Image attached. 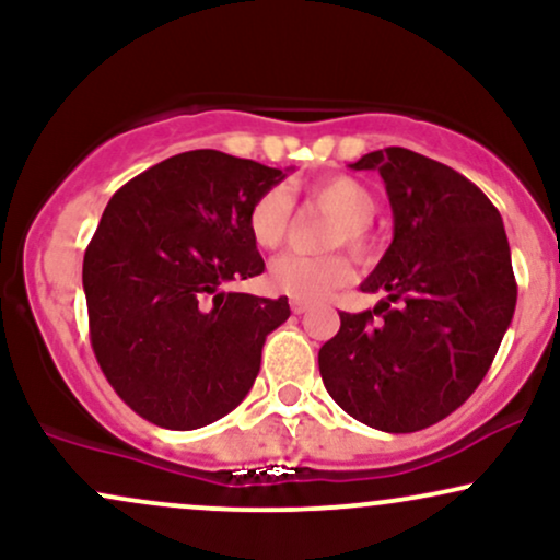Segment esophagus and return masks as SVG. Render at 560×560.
Returning a JSON list of instances; mask_svg holds the SVG:
<instances>
[{
	"label": "esophagus",
	"mask_w": 560,
	"mask_h": 560,
	"mask_svg": "<svg viewBox=\"0 0 560 560\" xmlns=\"http://www.w3.org/2000/svg\"><path fill=\"white\" fill-rule=\"evenodd\" d=\"M307 307H311V305H307V302H302V300H292V313H294V316H302V313H305Z\"/></svg>",
	"instance_id": "esophagus-1"
}]
</instances>
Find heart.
<instances>
[{
    "instance_id": "obj_1",
    "label": "heart",
    "mask_w": 560,
    "mask_h": 560,
    "mask_svg": "<svg viewBox=\"0 0 560 560\" xmlns=\"http://www.w3.org/2000/svg\"><path fill=\"white\" fill-rule=\"evenodd\" d=\"M307 197H311V202L320 205V208L339 218V223L331 231V247L347 244L352 253L369 249L365 226L374 221L376 213V199L369 186L350 176H337L313 184L307 189ZM289 223H292V199L281 189L262 191L247 213L249 236L262 249L279 247L287 240ZM350 276L352 268L342 255H326V258L284 255L268 268V287L292 300L318 302L329 298L334 289L347 284Z\"/></svg>"
}]
</instances>
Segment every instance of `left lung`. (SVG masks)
<instances>
[{"mask_svg": "<svg viewBox=\"0 0 560 560\" xmlns=\"http://www.w3.org/2000/svg\"><path fill=\"white\" fill-rule=\"evenodd\" d=\"M350 168L384 178L395 234L361 284L382 300L339 313L337 337L318 352L320 378L365 427L419 432L471 397L511 326L516 279L503 218L477 184L402 147Z\"/></svg>", "mask_w": 560, "mask_h": 560, "instance_id": "8db88e82", "label": "left lung"}]
</instances>
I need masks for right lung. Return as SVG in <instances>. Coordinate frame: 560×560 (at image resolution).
Returning a JSON list of instances; mask_svg holds the SVG:
<instances>
[{
  "mask_svg": "<svg viewBox=\"0 0 560 560\" xmlns=\"http://www.w3.org/2000/svg\"><path fill=\"white\" fill-rule=\"evenodd\" d=\"M287 173L191 150L115 191L86 255L83 292L102 374L141 419L189 432L240 405L287 298L226 292L260 276L247 213Z\"/></svg>",
  "mask_w": 560,
  "mask_h": 560,
  "instance_id": "add662e5",
  "label": "right lung"
}]
</instances>
